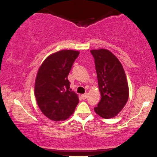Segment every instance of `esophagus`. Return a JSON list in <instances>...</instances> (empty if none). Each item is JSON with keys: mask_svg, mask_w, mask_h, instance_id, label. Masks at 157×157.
Returning a JSON list of instances; mask_svg holds the SVG:
<instances>
[{"mask_svg": "<svg viewBox=\"0 0 157 157\" xmlns=\"http://www.w3.org/2000/svg\"><path fill=\"white\" fill-rule=\"evenodd\" d=\"M87 97H88V94H84L81 95V98H82L83 99H86Z\"/></svg>", "mask_w": 157, "mask_h": 157, "instance_id": "34e87169", "label": "esophagus"}]
</instances>
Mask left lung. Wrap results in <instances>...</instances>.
Returning <instances> with one entry per match:
<instances>
[{
	"instance_id": "8db88e82",
	"label": "left lung",
	"mask_w": 157,
	"mask_h": 157,
	"mask_svg": "<svg viewBox=\"0 0 157 157\" xmlns=\"http://www.w3.org/2000/svg\"><path fill=\"white\" fill-rule=\"evenodd\" d=\"M95 60L101 100L94 111L104 119L117 116L128 98L126 74L119 59L107 49L91 50Z\"/></svg>"
}]
</instances>
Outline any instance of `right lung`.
Listing matches in <instances>:
<instances>
[{"mask_svg":"<svg viewBox=\"0 0 157 157\" xmlns=\"http://www.w3.org/2000/svg\"><path fill=\"white\" fill-rule=\"evenodd\" d=\"M78 55L77 51H59L48 56L38 71L34 93L40 111L49 119H67L78 104V95L70 89L68 80Z\"/></svg>","mask_w":157,"mask_h":157,"instance_id":"add662e5","label":"right lung"}]
</instances>
